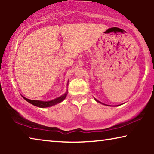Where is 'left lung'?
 Here are the masks:
<instances>
[{"label":"left lung","instance_id":"left-lung-1","mask_svg":"<svg viewBox=\"0 0 154 154\" xmlns=\"http://www.w3.org/2000/svg\"><path fill=\"white\" fill-rule=\"evenodd\" d=\"M95 100H96V101H97V102H98V103H100V101H98V100H96V99H95Z\"/></svg>","mask_w":154,"mask_h":154}]
</instances>
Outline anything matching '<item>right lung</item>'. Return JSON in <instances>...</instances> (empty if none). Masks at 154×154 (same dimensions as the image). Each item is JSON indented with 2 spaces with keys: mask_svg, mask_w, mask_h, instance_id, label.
<instances>
[{
  "mask_svg": "<svg viewBox=\"0 0 154 154\" xmlns=\"http://www.w3.org/2000/svg\"><path fill=\"white\" fill-rule=\"evenodd\" d=\"M67 95V92L63 94L61 96H60V97L57 98L56 99H54V100H52L50 101H41V100H30V99H28V98H26L25 97L23 96V98H24L30 104H32V105H35L36 106H38V107H41V108H45V107H49V106H51L53 105H55L56 104L61 103L62 100H64V98H66V96Z\"/></svg>",
  "mask_w": 154,
  "mask_h": 154,
  "instance_id": "right-lung-1",
  "label": "right lung"
}]
</instances>
